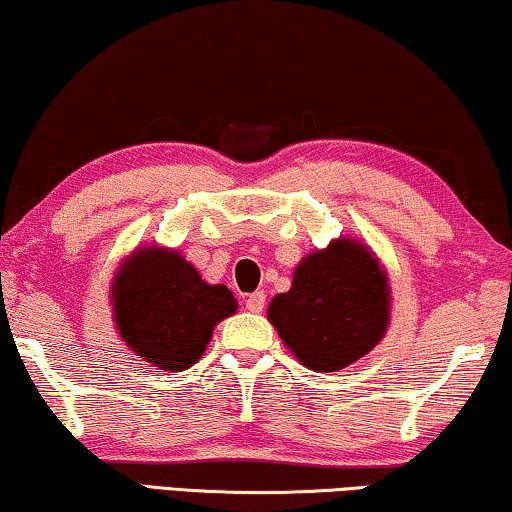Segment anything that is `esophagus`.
Returning <instances> with one entry per match:
<instances>
[{
    "mask_svg": "<svg viewBox=\"0 0 512 512\" xmlns=\"http://www.w3.org/2000/svg\"><path fill=\"white\" fill-rule=\"evenodd\" d=\"M264 304H266V294L264 292H253L246 299V308H248L250 313H262L264 311Z\"/></svg>",
    "mask_w": 512,
    "mask_h": 512,
    "instance_id": "obj_1",
    "label": "esophagus"
}]
</instances>
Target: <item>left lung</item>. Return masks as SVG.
Wrapping results in <instances>:
<instances>
[{
  "instance_id": "8db88e82",
  "label": "left lung",
  "mask_w": 512,
  "mask_h": 512,
  "mask_svg": "<svg viewBox=\"0 0 512 512\" xmlns=\"http://www.w3.org/2000/svg\"><path fill=\"white\" fill-rule=\"evenodd\" d=\"M266 315L306 369L341 371L385 336L387 273L364 243L336 239L301 259L290 292L276 294Z\"/></svg>"
}]
</instances>
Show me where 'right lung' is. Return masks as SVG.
Returning <instances> with one entry per match:
<instances>
[{"instance_id":"right-lung-1","label":"right lung","mask_w":512,"mask_h":512,"mask_svg":"<svg viewBox=\"0 0 512 512\" xmlns=\"http://www.w3.org/2000/svg\"><path fill=\"white\" fill-rule=\"evenodd\" d=\"M113 320L129 350L164 371H185L204 355L213 329L236 313L225 285H208L178 250L139 248L111 285Z\"/></svg>"}]
</instances>
